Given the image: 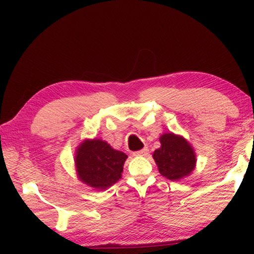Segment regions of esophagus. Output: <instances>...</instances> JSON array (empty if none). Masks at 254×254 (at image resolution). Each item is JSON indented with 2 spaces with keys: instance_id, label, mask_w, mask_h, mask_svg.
<instances>
[{
  "instance_id": "1",
  "label": "esophagus",
  "mask_w": 254,
  "mask_h": 254,
  "mask_svg": "<svg viewBox=\"0 0 254 254\" xmlns=\"http://www.w3.org/2000/svg\"><path fill=\"white\" fill-rule=\"evenodd\" d=\"M148 153H149V149L144 148L142 150H139V151L134 152V156H136V157H145V156H148Z\"/></svg>"
}]
</instances>
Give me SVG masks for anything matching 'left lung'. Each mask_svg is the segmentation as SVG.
Here are the masks:
<instances>
[{
	"mask_svg": "<svg viewBox=\"0 0 254 254\" xmlns=\"http://www.w3.org/2000/svg\"><path fill=\"white\" fill-rule=\"evenodd\" d=\"M159 140L160 148L152 154L159 173L174 182L188 177L196 168L197 161L195 150L189 141L173 132L163 133Z\"/></svg>",
	"mask_w": 254,
	"mask_h": 254,
	"instance_id": "8db88e82",
	"label": "left lung"
}]
</instances>
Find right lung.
I'll use <instances>...</instances> for the list:
<instances>
[{
  "label": "right lung",
  "mask_w": 254,
  "mask_h": 254,
  "mask_svg": "<svg viewBox=\"0 0 254 254\" xmlns=\"http://www.w3.org/2000/svg\"><path fill=\"white\" fill-rule=\"evenodd\" d=\"M127 158L104 140L86 139L75 150L77 178L96 190H105L121 179Z\"/></svg>",
  "instance_id": "obj_1"
}]
</instances>
